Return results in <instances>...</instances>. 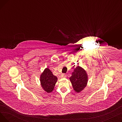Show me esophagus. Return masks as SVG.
<instances>
[{
    "label": "esophagus",
    "instance_id": "1",
    "mask_svg": "<svg viewBox=\"0 0 122 122\" xmlns=\"http://www.w3.org/2000/svg\"><path fill=\"white\" fill-rule=\"evenodd\" d=\"M67 76V75L66 74H62V77H63V78H66Z\"/></svg>",
    "mask_w": 122,
    "mask_h": 122
}]
</instances>
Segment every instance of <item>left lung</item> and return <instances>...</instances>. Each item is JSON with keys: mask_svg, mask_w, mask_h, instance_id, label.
Here are the masks:
<instances>
[{"mask_svg": "<svg viewBox=\"0 0 122 122\" xmlns=\"http://www.w3.org/2000/svg\"><path fill=\"white\" fill-rule=\"evenodd\" d=\"M70 80L74 91L79 93L82 91L87 85V74L84 69L78 66L74 69Z\"/></svg>", "mask_w": 122, "mask_h": 122, "instance_id": "obj_1", "label": "left lung"}]
</instances>
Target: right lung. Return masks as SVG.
Masks as SVG:
<instances>
[{
    "label": "right lung",
    "instance_id": "obj_1",
    "mask_svg": "<svg viewBox=\"0 0 122 122\" xmlns=\"http://www.w3.org/2000/svg\"><path fill=\"white\" fill-rule=\"evenodd\" d=\"M41 87L47 93L52 92L57 81V76L53 75L48 68H46L40 76Z\"/></svg>",
    "mask_w": 122,
    "mask_h": 122
}]
</instances>
